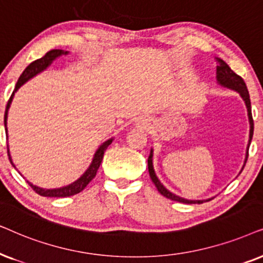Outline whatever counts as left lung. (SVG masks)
<instances>
[{
    "label": "left lung",
    "mask_w": 263,
    "mask_h": 263,
    "mask_svg": "<svg viewBox=\"0 0 263 263\" xmlns=\"http://www.w3.org/2000/svg\"><path fill=\"white\" fill-rule=\"evenodd\" d=\"M218 61H219V66L216 67V74H218V76H216V78H218V82L221 84V85L229 87V89L238 91V92L240 93V96L243 97L244 102H246V104H247L248 115H249V121H250V137H249V144H248V150H249L250 142H251V139H253V135H254V120H253V114H251V103H250L249 92H248V87H247L246 82H244L243 78H241V77H239L238 74H236V73H234L232 69L230 68V66L227 65L225 61L220 60V59ZM248 155H249V153L247 152L246 162L248 160ZM244 166H246V163H244ZM148 168H149V174H150V178H152L153 183L155 184L157 190H159L160 194L164 196V197L172 199V201L180 202V203H187V204H194V203H198V204H199V203L211 201V199H207V201H189V199L181 198V197H179V196L174 195V194H172V192L168 191L167 189L160 183V180L157 179L155 172H154L153 152L150 153V155L148 157Z\"/></svg>",
    "instance_id": "left-lung-1"
}]
</instances>
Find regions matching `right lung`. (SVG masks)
<instances>
[{
	"label": "right lung",
	"instance_id": "right-lung-1",
	"mask_svg": "<svg viewBox=\"0 0 263 263\" xmlns=\"http://www.w3.org/2000/svg\"><path fill=\"white\" fill-rule=\"evenodd\" d=\"M62 54H67V51L61 50V49H52V50L48 51L47 54L43 56V58L38 59V60H34L33 62H31V64L27 66V67L25 68V71L23 72V74L20 76L19 80H17L15 89H14L13 93L10 95L9 100H8V103H7L6 111H5V126L7 125V114H8V109H9L10 102H12L14 92H15V91L19 89V87L22 86L24 83H26L30 78H32L33 76L37 74V73H40V72L43 71V69L47 68L48 66L51 64L52 60H55L58 56H60ZM6 129H7V127H6ZM110 143H111V139H109V141H107V142H104L103 144L100 146L99 150H97L96 154H95V157H93L92 162H91V164H90V167L87 168L86 172L84 173L78 180L74 181V183L71 184V185H68V186L60 187V189H54V190H45V189H41L38 186H34V185L29 183V181H27V183H29L30 186L33 189L34 192H37V194L41 195V196H44V197H68V196H73V195L79 194V192L83 191L84 189L86 187V185L89 184L90 181L93 179V178H95L96 173H97V170H99L100 164H101V162H102L103 154H104V152H106V149L108 148V145H109ZM7 153H8L9 161L12 162V159H10V155H9L8 146H7Z\"/></svg>",
	"mask_w": 263,
	"mask_h": 263
}]
</instances>
